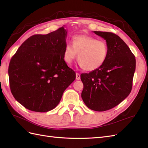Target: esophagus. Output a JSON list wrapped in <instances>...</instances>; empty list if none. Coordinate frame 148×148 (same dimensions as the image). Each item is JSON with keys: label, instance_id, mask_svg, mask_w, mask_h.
<instances>
[{"label": "esophagus", "instance_id": "esophagus-1", "mask_svg": "<svg viewBox=\"0 0 148 148\" xmlns=\"http://www.w3.org/2000/svg\"><path fill=\"white\" fill-rule=\"evenodd\" d=\"M76 78L77 80H79L80 78H81V76H80V74L79 73H76Z\"/></svg>", "mask_w": 148, "mask_h": 148}]
</instances>
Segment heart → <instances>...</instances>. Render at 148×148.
<instances>
[{
	"label": "heart",
	"instance_id": "1",
	"mask_svg": "<svg viewBox=\"0 0 148 148\" xmlns=\"http://www.w3.org/2000/svg\"><path fill=\"white\" fill-rule=\"evenodd\" d=\"M108 44L93 36L77 35L73 37L72 44L67 42L64 49V60L71 65L76 58L81 67L92 71L101 67L108 56Z\"/></svg>",
	"mask_w": 148,
	"mask_h": 148
}]
</instances>
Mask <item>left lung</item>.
Returning <instances> with one entry per match:
<instances>
[{
  "mask_svg": "<svg viewBox=\"0 0 148 148\" xmlns=\"http://www.w3.org/2000/svg\"><path fill=\"white\" fill-rule=\"evenodd\" d=\"M106 40L109 53L105 64L90 73L81 74V97L90 109L105 111L118 105L129 95L136 70V58L118 36L94 31Z\"/></svg>",
  "mask_w": 148,
  "mask_h": 148,
  "instance_id": "left-lung-1",
  "label": "left lung"
}]
</instances>
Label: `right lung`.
<instances>
[{
    "label": "right lung",
    "instance_id": "1",
    "mask_svg": "<svg viewBox=\"0 0 148 148\" xmlns=\"http://www.w3.org/2000/svg\"><path fill=\"white\" fill-rule=\"evenodd\" d=\"M67 31L61 27L28 38L11 59L8 74L12 95L27 109L45 112L57 106L76 73L64 60Z\"/></svg>",
    "mask_w": 148,
    "mask_h": 148
}]
</instances>
